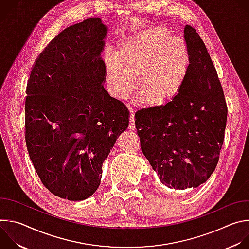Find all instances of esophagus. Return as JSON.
<instances>
[{"label": "esophagus", "mask_w": 249, "mask_h": 249, "mask_svg": "<svg viewBox=\"0 0 249 249\" xmlns=\"http://www.w3.org/2000/svg\"><path fill=\"white\" fill-rule=\"evenodd\" d=\"M129 129L130 130H135L136 127H135V119H134V115L131 114L130 117H129Z\"/></svg>", "instance_id": "obj_1"}]
</instances>
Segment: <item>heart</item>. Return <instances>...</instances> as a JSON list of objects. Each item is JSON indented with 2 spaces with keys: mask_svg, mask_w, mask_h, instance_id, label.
I'll use <instances>...</instances> for the list:
<instances>
[{
  "mask_svg": "<svg viewBox=\"0 0 249 249\" xmlns=\"http://www.w3.org/2000/svg\"><path fill=\"white\" fill-rule=\"evenodd\" d=\"M189 67L186 44L162 25L136 32L122 40L115 56L105 59V75L112 94L124 98L135 78L145 96L159 102L180 89Z\"/></svg>",
  "mask_w": 249,
  "mask_h": 249,
  "instance_id": "obj_1",
  "label": "heart"
}]
</instances>
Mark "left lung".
Listing matches in <instances>:
<instances>
[{"label": "left lung", "mask_w": 249, "mask_h": 249, "mask_svg": "<svg viewBox=\"0 0 249 249\" xmlns=\"http://www.w3.org/2000/svg\"><path fill=\"white\" fill-rule=\"evenodd\" d=\"M184 39L189 67L178 92L135 113L142 152L161 183L178 190L200 186L214 172L228 116L223 87L200 35L187 24Z\"/></svg>", "instance_id": "1"}]
</instances>
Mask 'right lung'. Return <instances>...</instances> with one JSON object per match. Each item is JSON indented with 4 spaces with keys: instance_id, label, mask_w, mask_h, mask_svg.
I'll use <instances>...</instances> for the list:
<instances>
[{
    "instance_id": "obj_1",
    "label": "right lung",
    "mask_w": 249,
    "mask_h": 249,
    "mask_svg": "<svg viewBox=\"0 0 249 249\" xmlns=\"http://www.w3.org/2000/svg\"><path fill=\"white\" fill-rule=\"evenodd\" d=\"M106 27L90 18L60 32L35 60L24 99L25 144L42 184L81 201L100 185L102 163L129 125L103 88Z\"/></svg>"
}]
</instances>
